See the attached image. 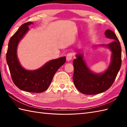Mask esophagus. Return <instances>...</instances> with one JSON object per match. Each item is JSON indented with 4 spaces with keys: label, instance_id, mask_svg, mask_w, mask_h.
Listing matches in <instances>:
<instances>
[{
    "label": "esophagus",
    "instance_id": "esophagus-1",
    "mask_svg": "<svg viewBox=\"0 0 127 127\" xmlns=\"http://www.w3.org/2000/svg\"><path fill=\"white\" fill-rule=\"evenodd\" d=\"M72 58V54L71 53H69L66 56V61L68 62L70 61Z\"/></svg>",
    "mask_w": 127,
    "mask_h": 127
}]
</instances>
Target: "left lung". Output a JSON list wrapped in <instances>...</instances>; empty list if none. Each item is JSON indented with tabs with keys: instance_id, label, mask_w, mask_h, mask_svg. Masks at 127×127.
Returning a JSON list of instances; mask_svg holds the SVG:
<instances>
[{
	"instance_id": "obj_1",
	"label": "left lung",
	"mask_w": 127,
	"mask_h": 127,
	"mask_svg": "<svg viewBox=\"0 0 127 127\" xmlns=\"http://www.w3.org/2000/svg\"><path fill=\"white\" fill-rule=\"evenodd\" d=\"M105 35L112 39L111 43L107 45L94 46V48L105 47L111 51V62L105 71L97 73L87 66L84 59V56L79 52L73 61L74 72L73 81L75 87L80 92L87 95H94L101 93L111 87L121 68V47L117 37L113 31L106 30Z\"/></svg>"
}]
</instances>
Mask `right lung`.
Wrapping results in <instances>:
<instances>
[{"label": "right lung", "mask_w": 127, "mask_h": 127, "mask_svg": "<svg viewBox=\"0 0 127 127\" xmlns=\"http://www.w3.org/2000/svg\"><path fill=\"white\" fill-rule=\"evenodd\" d=\"M29 22L23 24L11 37L6 53V62L13 83L17 87L28 92L41 93L50 85L56 71L65 63L66 57L52 59L40 68L27 70L21 65L17 57L18 44L29 31Z\"/></svg>", "instance_id": "add662e5"}]
</instances>
